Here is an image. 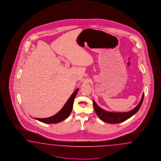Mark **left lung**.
<instances>
[{
    "mask_svg": "<svg viewBox=\"0 0 161 161\" xmlns=\"http://www.w3.org/2000/svg\"><path fill=\"white\" fill-rule=\"evenodd\" d=\"M144 98V93L142 95L141 100L138 105L131 111L127 112H109L103 110L102 108L98 107L96 103L93 100V106L94 110L96 113L98 117H99L103 122L108 123H119L126 120L127 119L132 117L139 110L142 106V104Z\"/></svg>",
    "mask_w": 161,
    "mask_h": 161,
    "instance_id": "left-lung-1",
    "label": "left lung"
}]
</instances>
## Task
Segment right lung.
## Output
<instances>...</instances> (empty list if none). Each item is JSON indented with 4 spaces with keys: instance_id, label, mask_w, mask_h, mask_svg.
Wrapping results in <instances>:
<instances>
[{
    "instance_id": "1",
    "label": "right lung",
    "mask_w": 161,
    "mask_h": 161,
    "mask_svg": "<svg viewBox=\"0 0 161 161\" xmlns=\"http://www.w3.org/2000/svg\"><path fill=\"white\" fill-rule=\"evenodd\" d=\"M78 91V88H77L73 93V94L70 96V97L68 98L67 102L65 104L63 107L61 108V110L56 114L48 118H44V119L35 118V119L39 120L40 122H43L45 123H48V124L57 123L62 122L64 120L66 119L71 113L73 106L74 100L76 97Z\"/></svg>"
}]
</instances>
